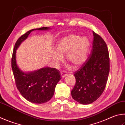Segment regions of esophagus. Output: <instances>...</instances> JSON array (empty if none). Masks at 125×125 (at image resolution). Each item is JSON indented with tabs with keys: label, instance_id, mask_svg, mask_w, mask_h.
<instances>
[{
	"label": "esophagus",
	"instance_id": "34e87169",
	"mask_svg": "<svg viewBox=\"0 0 125 125\" xmlns=\"http://www.w3.org/2000/svg\"><path fill=\"white\" fill-rule=\"evenodd\" d=\"M61 76H62V78H64V77H65V76L67 75V73L66 72L63 71V72H61Z\"/></svg>",
	"mask_w": 125,
	"mask_h": 125
}]
</instances>
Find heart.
I'll use <instances>...</instances> for the list:
<instances>
[{
  "instance_id": "heart-1",
  "label": "heart",
  "mask_w": 125,
  "mask_h": 125,
  "mask_svg": "<svg viewBox=\"0 0 125 125\" xmlns=\"http://www.w3.org/2000/svg\"><path fill=\"white\" fill-rule=\"evenodd\" d=\"M57 50L52 52V57L56 64L63 60L66 54L68 62L77 68L85 63L87 58L90 48V40L75 34H69L58 41L56 44Z\"/></svg>"
}]
</instances>
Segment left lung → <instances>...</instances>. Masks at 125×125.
I'll return each instance as SVG.
<instances>
[{"instance_id":"1","label":"left lung","mask_w":125,"mask_h":125,"mask_svg":"<svg viewBox=\"0 0 125 125\" xmlns=\"http://www.w3.org/2000/svg\"><path fill=\"white\" fill-rule=\"evenodd\" d=\"M91 53L80 69L75 72L76 83L72 90L75 101L88 104L103 94L107 83L110 60L107 45L98 34L93 31Z\"/></svg>"}]
</instances>
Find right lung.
Masks as SVG:
<instances>
[{
	"instance_id": "add662e5",
	"label": "right lung",
	"mask_w": 125,
	"mask_h": 125,
	"mask_svg": "<svg viewBox=\"0 0 125 125\" xmlns=\"http://www.w3.org/2000/svg\"><path fill=\"white\" fill-rule=\"evenodd\" d=\"M49 29L44 27L31 29L21 36L15 43L11 58V67L17 89L25 99L34 103L42 104L50 100L54 94L56 86L61 79L60 72L56 68L46 67L32 72L24 73L17 66L16 52L31 31Z\"/></svg>"
}]
</instances>
